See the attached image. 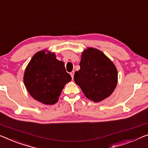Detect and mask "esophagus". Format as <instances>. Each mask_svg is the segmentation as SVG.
Returning a JSON list of instances; mask_svg holds the SVG:
<instances>
[{
	"label": "esophagus",
	"mask_w": 148,
	"mask_h": 148,
	"mask_svg": "<svg viewBox=\"0 0 148 148\" xmlns=\"http://www.w3.org/2000/svg\"><path fill=\"white\" fill-rule=\"evenodd\" d=\"M70 75H71L72 78L73 79L74 78V71H72V72H70Z\"/></svg>",
	"instance_id": "34e87169"
}]
</instances>
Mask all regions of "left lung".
I'll return each instance as SVG.
<instances>
[{"label": "left lung", "mask_w": 148, "mask_h": 148, "mask_svg": "<svg viewBox=\"0 0 148 148\" xmlns=\"http://www.w3.org/2000/svg\"><path fill=\"white\" fill-rule=\"evenodd\" d=\"M80 66L74 79L88 99L98 102L111 95L118 82V72L103 52L88 48L82 52Z\"/></svg>", "instance_id": "obj_1"}]
</instances>
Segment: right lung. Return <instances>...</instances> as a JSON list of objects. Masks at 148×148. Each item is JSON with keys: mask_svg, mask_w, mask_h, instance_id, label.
I'll return each mask as SVG.
<instances>
[{"mask_svg": "<svg viewBox=\"0 0 148 148\" xmlns=\"http://www.w3.org/2000/svg\"><path fill=\"white\" fill-rule=\"evenodd\" d=\"M71 80L63 62L57 60L54 53L46 54L44 50L33 56L24 75V82L30 95L50 105L58 102L65 84Z\"/></svg>", "mask_w": 148, "mask_h": 148, "instance_id": "add662e5", "label": "right lung"}]
</instances>
